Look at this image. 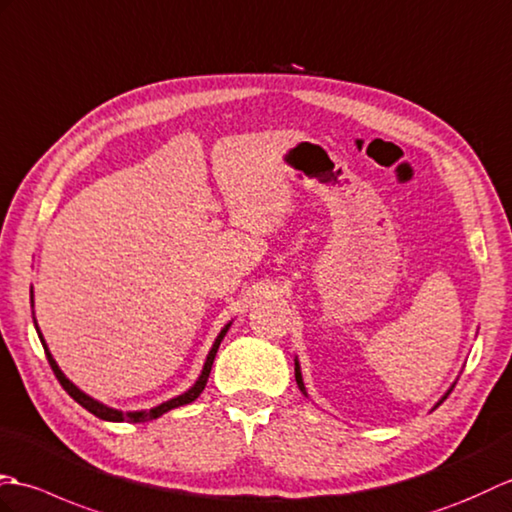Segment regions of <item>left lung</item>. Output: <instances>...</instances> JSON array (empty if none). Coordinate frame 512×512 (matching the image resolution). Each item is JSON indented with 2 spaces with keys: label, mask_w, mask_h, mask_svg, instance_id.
Segmentation results:
<instances>
[{
  "label": "left lung",
  "mask_w": 512,
  "mask_h": 512,
  "mask_svg": "<svg viewBox=\"0 0 512 512\" xmlns=\"http://www.w3.org/2000/svg\"><path fill=\"white\" fill-rule=\"evenodd\" d=\"M295 361V381H298V388H300V392L304 394V396H309V392H306V388H304V379H302V370H300V361H298V357H295L293 359ZM453 385H456V383H453ZM453 385H451V388L445 392V394H442V399L434 405V410H436V407L442 403V401H445L447 399V396H449V392L453 390Z\"/></svg>",
  "instance_id": "8db88e82"
}]
</instances>
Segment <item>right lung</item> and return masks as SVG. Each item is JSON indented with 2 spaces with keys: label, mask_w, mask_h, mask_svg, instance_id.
<instances>
[{
  "label": "right lung",
  "mask_w": 512,
  "mask_h": 512,
  "mask_svg": "<svg viewBox=\"0 0 512 512\" xmlns=\"http://www.w3.org/2000/svg\"><path fill=\"white\" fill-rule=\"evenodd\" d=\"M30 300H32V306H34V298H30ZM32 320H34V317H32ZM230 326H232V322H227V324L221 328V333L217 335V339H214V344H212V348H210V352H208L206 363H203L199 379H197L195 383H192L186 392H181L179 396H175V399H168V401H164V403H160V405L151 407V410L122 412V410H116V407H109V405H105V403L96 401L94 396L85 394L81 388H78V385H74L70 379L65 377V372L59 368V363H56V359L52 357V352H50L48 344H45V339H43V335H41V328H39L37 320H34V328H37V335H39V339H41L45 355H48L50 366H52V370H54V374H56V379H59V383L63 385V390H65L67 394H70L78 405H83L87 412H92V414L98 416L100 420H109V423H146V420H155V418H160L162 414H166V412H170V410H175V407L188 405V403L195 401L197 396L203 392V388H206L208 377H210V370H212V363H214V357H217V350H219V346H221V342H223L225 333L230 331Z\"/></svg>",
  "instance_id": "1"
}]
</instances>
